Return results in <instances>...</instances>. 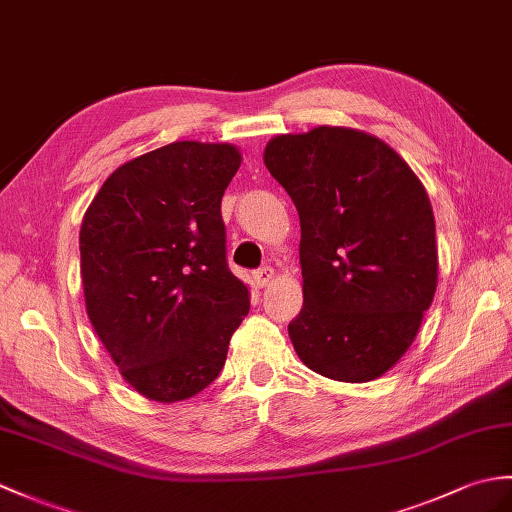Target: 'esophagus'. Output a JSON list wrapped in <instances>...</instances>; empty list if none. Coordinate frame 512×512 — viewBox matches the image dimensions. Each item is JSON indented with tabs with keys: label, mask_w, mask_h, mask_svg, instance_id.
Returning <instances> with one entry per match:
<instances>
[{
	"label": "esophagus",
	"mask_w": 512,
	"mask_h": 512,
	"mask_svg": "<svg viewBox=\"0 0 512 512\" xmlns=\"http://www.w3.org/2000/svg\"><path fill=\"white\" fill-rule=\"evenodd\" d=\"M253 279H255L257 288H266V285H270V281L275 279V270H272V268H259V270L253 272Z\"/></svg>",
	"instance_id": "1"
}]
</instances>
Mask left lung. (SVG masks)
Returning a JSON list of instances; mask_svg holds the SVG:
<instances>
[{"instance_id": "left-lung-1", "label": "left lung", "mask_w": 512, "mask_h": 512, "mask_svg": "<svg viewBox=\"0 0 512 512\" xmlns=\"http://www.w3.org/2000/svg\"><path fill=\"white\" fill-rule=\"evenodd\" d=\"M264 163L301 220L294 351L323 377L373 382L410 349L434 301L438 251L425 187L386 141L347 126L272 137Z\"/></svg>"}]
</instances>
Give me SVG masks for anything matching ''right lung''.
<instances>
[{
	"label": "right lung",
	"instance_id": "right-lung-1",
	"mask_svg": "<svg viewBox=\"0 0 512 512\" xmlns=\"http://www.w3.org/2000/svg\"><path fill=\"white\" fill-rule=\"evenodd\" d=\"M242 165L233 144L174 141L120 165L80 227L91 325L126 384L176 403L222 371L251 310L227 268L220 202Z\"/></svg>",
	"mask_w": 512,
	"mask_h": 512
}]
</instances>
